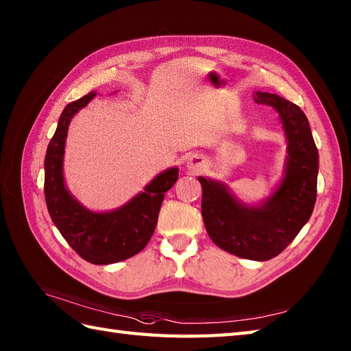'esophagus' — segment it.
Masks as SVG:
<instances>
[{"label":"esophagus","instance_id":"obj_1","mask_svg":"<svg viewBox=\"0 0 351 351\" xmlns=\"http://www.w3.org/2000/svg\"><path fill=\"white\" fill-rule=\"evenodd\" d=\"M187 167L190 169V170H193V171H197L204 167V160L200 158L199 155H193V156H190V158L187 160Z\"/></svg>","mask_w":351,"mask_h":351}]
</instances>
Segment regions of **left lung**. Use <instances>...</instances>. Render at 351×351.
<instances>
[{"mask_svg": "<svg viewBox=\"0 0 351 351\" xmlns=\"http://www.w3.org/2000/svg\"><path fill=\"white\" fill-rule=\"evenodd\" d=\"M253 101L278 111L287 140L283 176L256 205L237 199L225 182L199 176L206 232L220 249L238 258L268 261L306 225L317 200L318 149L303 111L282 96L255 92Z\"/></svg>", "mask_w": 351, "mask_h": 351, "instance_id": "obj_1", "label": "left lung"}]
</instances>
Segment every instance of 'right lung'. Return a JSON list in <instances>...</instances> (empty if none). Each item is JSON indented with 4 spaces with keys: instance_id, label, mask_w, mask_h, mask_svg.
<instances>
[{
    "instance_id": "1",
    "label": "right lung",
    "mask_w": 351,
    "mask_h": 351,
    "mask_svg": "<svg viewBox=\"0 0 351 351\" xmlns=\"http://www.w3.org/2000/svg\"><path fill=\"white\" fill-rule=\"evenodd\" d=\"M96 92L64 107L45 155V200L52 221L71 247L87 263L107 265L128 259L146 247L158 221L164 193L178 180V167L156 175L143 191L111 211H92L71 195L64 184L63 161L72 117Z\"/></svg>"
}]
</instances>
